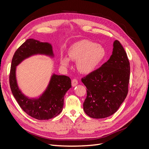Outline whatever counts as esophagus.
Listing matches in <instances>:
<instances>
[{"mask_svg": "<svg viewBox=\"0 0 149 149\" xmlns=\"http://www.w3.org/2000/svg\"><path fill=\"white\" fill-rule=\"evenodd\" d=\"M71 83H72V86H73V87H74L78 84V81L77 79H72V81H71Z\"/></svg>", "mask_w": 149, "mask_h": 149, "instance_id": "1", "label": "esophagus"}]
</instances>
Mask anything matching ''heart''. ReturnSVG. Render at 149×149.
<instances>
[{
  "label": "heart",
  "instance_id": "b5f03b06",
  "mask_svg": "<svg viewBox=\"0 0 149 149\" xmlns=\"http://www.w3.org/2000/svg\"><path fill=\"white\" fill-rule=\"evenodd\" d=\"M68 57H61V65L68 68L70 60L77 61L78 70L83 74H89L96 70L104 60L107 52L101 45L87 40H80L74 43L68 50Z\"/></svg>",
  "mask_w": 149,
  "mask_h": 149
}]
</instances>
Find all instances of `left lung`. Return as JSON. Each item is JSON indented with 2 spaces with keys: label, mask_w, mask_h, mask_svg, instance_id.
<instances>
[{
  "label": "left lung",
  "mask_w": 149,
  "mask_h": 149,
  "mask_svg": "<svg viewBox=\"0 0 149 149\" xmlns=\"http://www.w3.org/2000/svg\"><path fill=\"white\" fill-rule=\"evenodd\" d=\"M130 63L118 40L110 57L100 68L81 79L87 88L83 109L95 119L107 118L118 110L128 93Z\"/></svg>",
  "instance_id": "obj_1"
}]
</instances>
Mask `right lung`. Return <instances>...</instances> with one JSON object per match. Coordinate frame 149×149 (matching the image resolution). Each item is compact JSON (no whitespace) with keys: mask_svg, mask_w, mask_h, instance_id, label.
<instances>
[{"mask_svg":"<svg viewBox=\"0 0 149 149\" xmlns=\"http://www.w3.org/2000/svg\"><path fill=\"white\" fill-rule=\"evenodd\" d=\"M36 55H44L53 58L52 45L30 38L17 49L12 60L10 86L18 104L26 114L38 120H48L55 118L62 111L64 96L71 88V79L65 75L53 74L47 88L42 95L37 98H29L24 95L17 84V66L26 58Z\"/></svg>","mask_w":149,"mask_h":149,"instance_id":"right-lung-1","label":"right lung"}]
</instances>
